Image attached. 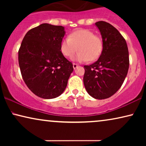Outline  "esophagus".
I'll use <instances>...</instances> for the list:
<instances>
[{
	"mask_svg": "<svg viewBox=\"0 0 146 146\" xmlns=\"http://www.w3.org/2000/svg\"><path fill=\"white\" fill-rule=\"evenodd\" d=\"M78 66V65L77 64L73 63V68H74V69H76Z\"/></svg>",
	"mask_w": 146,
	"mask_h": 146,
	"instance_id": "esophagus-1",
	"label": "esophagus"
}]
</instances>
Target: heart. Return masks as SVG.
<instances>
[{"instance_id":"b5f03b06","label":"heart","mask_w":146,"mask_h":146,"mask_svg":"<svg viewBox=\"0 0 146 146\" xmlns=\"http://www.w3.org/2000/svg\"><path fill=\"white\" fill-rule=\"evenodd\" d=\"M78 50L74 60L80 62L97 60L103 50V40L100 36L89 29H78L70 34L60 43V51L64 56L70 58Z\"/></svg>"}]
</instances>
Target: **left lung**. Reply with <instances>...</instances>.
Returning <instances> with one entry per match:
<instances>
[{
    "instance_id": "8db88e82",
    "label": "left lung",
    "mask_w": 146,
    "mask_h": 146,
    "mask_svg": "<svg viewBox=\"0 0 146 146\" xmlns=\"http://www.w3.org/2000/svg\"><path fill=\"white\" fill-rule=\"evenodd\" d=\"M100 31L103 50L96 62L85 65L84 84L96 99L108 98L122 85L128 72L129 61L124 38L112 25L104 21L95 23Z\"/></svg>"
}]
</instances>
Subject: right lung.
<instances>
[{"label":"right lung","instance_id":"1","mask_svg":"<svg viewBox=\"0 0 146 146\" xmlns=\"http://www.w3.org/2000/svg\"><path fill=\"white\" fill-rule=\"evenodd\" d=\"M64 28L44 23L28 31L19 50L23 78L37 96L52 99L66 88L73 72L71 62L60 51Z\"/></svg>","mask_w":146,"mask_h":146}]
</instances>
